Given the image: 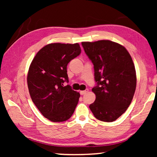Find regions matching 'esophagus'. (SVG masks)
<instances>
[{"label":"esophagus","mask_w":157,"mask_h":157,"mask_svg":"<svg viewBox=\"0 0 157 157\" xmlns=\"http://www.w3.org/2000/svg\"><path fill=\"white\" fill-rule=\"evenodd\" d=\"M88 91H89L88 89H86V90H84V91H80V92L79 93H80L81 95H84V94H86L87 92H88Z\"/></svg>","instance_id":"34e87169"}]
</instances>
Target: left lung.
Returning <instances> with one entry per match:
<instances>
[{
    "instance_id": "1",
    "label": "left lung",
    "mask_w": 157,
    "mask_h": 157,
    "mask_svg": "<svg viewBox=\"0 0 157 157\" xmlns=\"http://www.w3.org/2000/svg\"><path fill=\"white\" fill-rule=\"evenodd\" d=\"M94 64L96 86L92 89L95 100L89 105L98 120L113 122L125 112L136 86L134 64L121 44L109 40L82 42Z\"/></svg>"
}]
</instances>
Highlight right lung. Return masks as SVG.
Wrapping results in <instances>:
<instances>
[{"mask_svg":"<svg viewBox=\"0 0 157 157\" xmlns=\"http://www.w3.org/2000/svg\"><path fill=\"white\" fill-rule=\"evenodd\" d=\"M80 53L78 43L50 44L36 53L30 66L27 81L32 100L50 121H67L75 109L80 95L63 83L68 82V63Z\"/></svg>","mask_w":157,"mask_h":157,"instance_id":"obj_1","label":"right lung"}]
</instances>
